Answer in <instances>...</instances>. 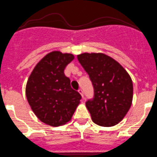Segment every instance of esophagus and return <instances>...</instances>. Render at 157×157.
Segmentation results:
<instances>
[{
	"label": "esophagus",
	"instance_id": "obj_1",
	"mask_svg": "<svg viewBox=\"0 0 157 157\" xmlns=\"http://www.w3.org/2000/svg\"><path fill=\"white\" fill-rule=\"evenodd\" d=\"M78 92H79V93H80V95H82V98H84V95H83V92H82V89H78Z\"/></svg>",
	"mask_w": 157,
	"mask_h": 157
}]
</instances>
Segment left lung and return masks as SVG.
Instances as JSON below:
<instances>
[{
    "label": "left lung",
    "mask_w": 157,
    "mask_h": 157,
    "mask_svg": "<svg viewBox=\"0 0 157 157\" xmlns=\"http://www.w3.org/2000/svg\"><path fill=\"white\" fill-rule=\"evenodd\" d=\"M78 60L92 82L94 98L86 105L95 124L110 127L122 120L130 109L133 86L129 73L103 53H82Z\"/></svg>",
    "instance_id": "8db88e82"
}]
</instances>
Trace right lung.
Instances as JSON below:
<instances>
[{
	"label": "right lung",
	"instance_id": "add662e5",
	"mask_svg": "<svg viewBox=\"0 0 157 157\" xmlns=\"http://www.w3.org/2000/svg\"><path fill=\"white\" fill-rule=\"evenodd\" d=\"M74 55L54 51L38 62L26 85L27 99L35 116L52 126L65 124L71 119L82 98L71 89L70 79L64 74Z\"/></svg>",
	"mask_w": 157,
	"mask_h": 157
}]
</instances>
